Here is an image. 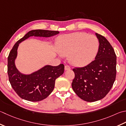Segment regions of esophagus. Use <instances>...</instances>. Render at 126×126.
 <instances>
[{
	"label": "esophagus",
	"instance_id": "obj_1",
	"mask_svg": "<svg viewBox=\"0 0 126 126\" xmlns=\"http://www.w3.org/2000/svg\"><path fill=\"white\" fill-rule=\"evenodd\" d=\"M70 66H69L68 65H65V67H64V69L65 70H70Z\"/></svg>",
	"mask_w": 126,
	"mask_h": 126
}]
</instances>
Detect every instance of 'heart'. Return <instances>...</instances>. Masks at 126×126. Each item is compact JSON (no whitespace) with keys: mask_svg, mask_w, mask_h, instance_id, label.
<instances>
[{"mask_svg":"<svg viewBox=\"0 0 126 126\" xmlns=\"http://www.w3.org/2000/svg\"><path fill=\"white\" fill-rule=\"evenodd\" d=\"M99 47L97 37L84 32L65 34L58 42L59 52L69 56L70 63L79 66L87 65L94 60Z\"/></svg>","mask_w":126,"mask_h":126,"instance_id":"1","label":"heart"}]
</instances>
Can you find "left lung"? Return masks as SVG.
Segmentation results:
<instances>
[{
    "mask_svg": "<svg viewBox=\"0 0 126 126\" xmlns=\"http://www.w3.org/2000/svg\"><path fill=\"white\" fill-rule=\"evenodd\" d=\"M99 43L95 60L82 68L73 70L75 78L71 83L75 93L88 102L105 97L115 82L116 75V56L114 48L104 36L95 33Z\"/></svg>",
    "mask_w": 126,
    "mask_h": 126,
    "instance_id": "obj_1",
    "label": "left lung"
}]
</instances>
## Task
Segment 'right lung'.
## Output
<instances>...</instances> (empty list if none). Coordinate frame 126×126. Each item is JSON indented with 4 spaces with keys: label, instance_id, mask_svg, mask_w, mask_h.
<instances>
[{
    "label": "right lung",
    "instance_id": "right-lung-1",
    "mask_svg": "<svg viewBox=\"0 0 126 126\" xmlns=\"http://www.w3.org/2000/svg\"><path fill=\"white\" fill-rule=\"evenodd\" d=\"M59 33L58 31L32 30L17 41L12 47L7 58V74L12 87L22 99L39 102L47 97L54 89L56 79L63 74L64 65H46L30 74L21 73L15 65L19 44L31 36L49 38Z\"/></svg>",
    "mask_w": 126,
    "mask_h": 126
}]
</instances>
